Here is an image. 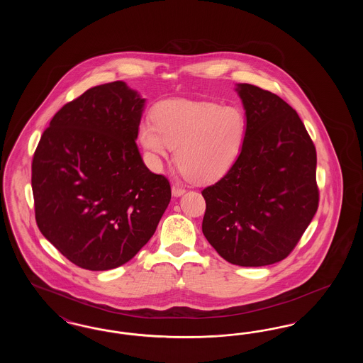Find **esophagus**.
<instances>
[{
    "label": "esophagus",
    "mask_w": 363,
    "mask_h": 363,
    "mask_svg": "<svg viewBox=\"0 0 363 363\" xmlns=\"http://www.w3.org/2000/svg\"><path fill=\"white\" fill-rule=\"evenodd\" d=\"M185 191H186V190L184 189L182 186L174 185L173 188H172V193H173L174 197H179V196H182Z\"/></svg>",
    "instance_id": "34e87169"
}]
</instances>
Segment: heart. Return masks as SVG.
<instances>
[{
	"label": "heart",
	"mask_w": 363,
	"mask_h": 363,
	"mask_svg": "<svg viewBox=\"0 0 363 363\" xmlns=\"http://www.w3.org/2000/svg\"><path fill=\"white\" fill-rule=\"evenodd\" d=\"M154 121L138 126V141L156 170L173 155L191 181L211 182L234 164L246 138V117L238 107L208 101L172 99L154 108Z\"/></svg>",
	"instance_id": "1"
}]
</instances>
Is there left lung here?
Returning a JSON list of instances; mask_svg holds the SVG:
<instances>
[{
	"mask_svg": "<svg viewBox=\"0 0 363 363\" xmlns=\"http://www.w3.org/2000/svg\"><path fill=\"white\" fill-rule=\"evenodd\" d=\"M246 116L240 156L203 190V234L228 262L264 267L286 259L318 207L317 155L290 104L252 84H237Z\"/></svg>",
	"mask_w": 363,
	"mask_h": 363,
	"instance_id": "left-lung-1",
	"label": "left lung"
}]
</instances>
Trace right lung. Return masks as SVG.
<instances>
[{
	"instance_id": "right-lung-1",
	"label": "right lung",
	"mask_w": 363,
	"mask_h": 363,
	"mask_svg": "<svg viewBox=\"0 0 363 363\" xmlns=\"http://www.w3.org/2000/svg\"><path fill=\"white\" fill-rule=\"evenodd\" d=\"M144 104L123 82L89 88L52 117L36 147V223L80 268L107 271L133 259L170 203L169 181L138 152Z\"/></svg>"
}]
</instances>
